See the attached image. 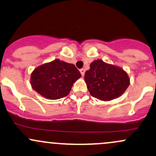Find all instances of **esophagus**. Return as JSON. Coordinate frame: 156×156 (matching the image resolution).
Here are the masks:
<instances>
[{"label":"esophagus","mask_w":156,"mask_h":156,"mask_svg":"<svg viewBox=\"0 0 156 156\" xmlns=\"http://www.w3.org/2000/svg\"><path fill=\"white\" fill-rule=\"evenodd\" d=\"M80 73H81V74L82 76H83V75H84V73H85L84 69H80Z\"/></svg>","instance_id":"esophagus-1"}]
</instances>
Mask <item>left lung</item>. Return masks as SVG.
Wrapping results in <instances>:
<instances>
[{
	"instance_id": "left-lung-1",
	"label": "left lung",
	"mask_w": 156,
	"mask_h": 156,
	"mask_svg": "<svg viewBox=\"0 0 156 156\" xmlns=\"http://www.w3.org/2000/svg\"><path fill=\"white\" fill-rule=\"evenodd\" d=\"M84 80L90 95L106 101L121 96L129 85V78L124 69L100 59L91 63Z\"/></svg>"
}]
</instances>
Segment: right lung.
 <instances>
[{"mask_svg": "<svg viewBox=\"0 0 156 156\" xmlns=\"http://www.w3.org/2000/svg\"><path fill=\"white\" fill-rule=\"evenodd\" d=\"M81 76L74 64L55 59L35 69L30 83L32 89L43 97L55 100L66 96Z\"/></svg>", "mask_w": 156, "mask_h": 156, "instance_id": "right-lung-1", "label": "right lung"}]
</instances>
